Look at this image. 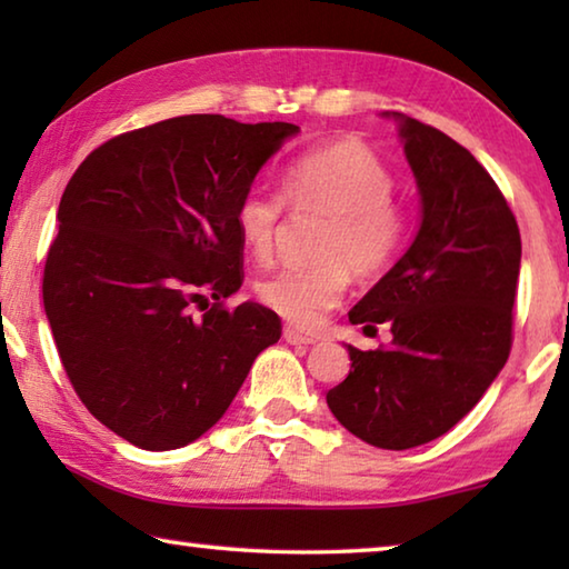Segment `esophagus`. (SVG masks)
<instances>
[{
	"instance_id": "obj_1",
	"label": "esophagus",
	"mask_w": 569,
	"mask_h": 569,
	"mask_svg": "<svg viewBox=\"0 0 569 569\" xmlns=\"http://www.w3.org/2000/svg\"><path fill=\"white\" fill-rule=\"evenodd\" d=\"M283 339H286L288 343H293V346H311V343L319 341V339H316V336L298 331V329H293V326H286V329H283Z\"/></svg>"
}]
</instances>
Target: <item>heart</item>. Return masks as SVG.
Segmentation results:
<instances>
[{
	"mask_svg": "<svg viewBox=\"0 0 569 569\" xmlns=\"http://www.w3.org/2000/svg\"><path fill=\"white\" fill-rule=\"evenodd\" d=\"M391 170L356 142L306 152L288 162L278 190L253 182L236 206V228L256 258H271L286 203L296 213L326 216L316 256L319 263L283 266L256 286L261 303L288 323L313 329L341 303L349 271L373 278L389 271L409 236V218L393 200Z\"/></svg>",
	"mask_w": 569,
	"mask_h": 569,
	"instance_id": "b5f03b06",
	"label": "heart"
}]
</instances>
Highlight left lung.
<instances>
[{
	"label": "left lung",
	"instance_id": "8db88e82",
	"mask_svg": "<svg viewBox=\"0 0 569 569\" xmlns=\"http://www.w3.org/2000/svg\"><path fill=\"white\" fill-rule=\"evenodd\" d=\"M393 118L421 192V228L349 311L351 323H389L393 341L349 346V377L326 401L366 445L411 449L465 419L507 363L522 238L502 190L467 148L431 124Z\"/></svg>",
	"mask_w": 569,
	"mask_h": 569
}]
</instances>
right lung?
I'll use <instances>...</instances> for the list:
<instances>
[{
	"label": "right lung",
	"instance_id": "add662e5",
	"mask_svg": "<svg viewBox=\"0 0 569 569\" xmlns=\"http://www.w3.org/2000/svg\"><path fill=\"white\" fill-rule=\"evenodd\" d=\"M291 122L182 114L114 134L62 192L44 311L67 379L94 419L150 451L186 447L281 339L243 283L236 206Z\"/></svg>",
	"mask_w": 569,
	"mask_h": 569
}]
</instances>
